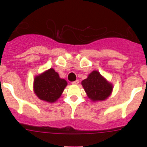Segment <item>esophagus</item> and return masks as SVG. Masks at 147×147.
Segmentation results:
<instances>
[{"instance_id": "1", "label": "esophagus", "mask_w": 147, "mask_h": 147, "mask_svg": "<svg viewBox=\"0 0 147 147\" xmlns=\"http://www.w3.org/2000/svg\"><path fill=\"white\" fill-rule=\"evenodd\" d=\"M73 84V85H77L78 83H79V80H76V81H74V82H71Z\"/></svg>"}]
</instances>
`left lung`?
<instances>
[{
  "mask_svg": "<svg viewBox=\"0 0 147 147\" xmlns=\"http://www.w3.org/2000/svg\"><path fill=\"white\" fill-rule=\"evenodd\" d=\"M82 85L88 98L94 102L107 99L113 90L112 84L96 71L90 73L88 78L82 82Z\"/></svg>",
  "mask_w": 147,
  "mask_h": 147,
  "instance_id": "obj_1",
  "label": "left lung"
}]
</instances>
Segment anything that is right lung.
<instances>
[{
	"mask_svg": "<svg viewBox=\"0 0 147 147\" xmlns=\"http://www.w3.org/2000/svg\"><path fill=\"white\" fill-rule=\"evenodd\" d=\"M67 85V82L61 79L58 73L50 68L35 76L34 91L40 99L52 103L61 96Z\"/></svg>",
	"mask_w": 147,
	"mask_h": 147,
	"instance_id": "right-lung-1",
	"label": "right lung"
}]
</instances>
